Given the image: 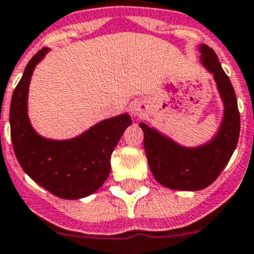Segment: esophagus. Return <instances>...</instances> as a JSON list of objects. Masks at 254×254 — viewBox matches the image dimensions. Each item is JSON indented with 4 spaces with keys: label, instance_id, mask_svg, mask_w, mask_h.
Here are the masks:
<instances>
[{
    "label": "esophagus",
    "instance_id": "esophagus-1",
    "mask_svg": "<svg viewBox=\"0 0 254 254\" xmlns=\"http://www.w3.org/2000/svg\"><path fill=\"white\" fill-rule=\"evenodd\" d=\"M130 113L133 116H142L145 113V108L142 104H138V102H134L130 105Z\"/></svg>",
    "mask_w": 254,
    "mask_h": 254
}]
</instances>
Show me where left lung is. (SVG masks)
<instances>
[{
	"label": "left lung",
	"instance_id": "obj_1",
	"mask_svg": "<svg viewBox=\"0 0 254 254\" xmlns=\"http://www.w3.org/2000/svg\"><path fill=\"white\" fill-rule=\"evenodd\" d=\"M201 61L214 75L225 113L218 134L209 144L188 149L141 123L149 168L158 183L176 190H200L217 179L235 152L240 135V112L235 89L222 70L217 54L201 45Z\"/></svg>",
	"mask_w": 254,
	"mask_h": 254
}]
</instances>
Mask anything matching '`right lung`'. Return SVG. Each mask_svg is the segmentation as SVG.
<instances>
[{
  "mask_svg": "<svg viewBox=\"0 0 254 254\" xmlns=\"http://www.w3.org/2000/svg\"><path fill=\"white\" fill-rule=\"evenodd\" d=\"M42 48L25 67L10 102V137L15 157L29 177L65 200L82 198L101 188L110 173V156L131 119L129 114L105 120L67 141L42 138L33 130L26 113L28 89Z\"/></svg>",
  "mask_w": 254,
  "mask_h": 254,
  "instance_id": "1",
  "label": "right lung"
}]
</instances>
